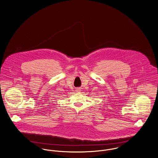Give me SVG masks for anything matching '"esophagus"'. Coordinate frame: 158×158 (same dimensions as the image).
Instances as JSON below:
<instances>
[{
  "label": "esophagus",
  "instance_id": "esophagus-1",
  "mask_svg": "<svg viewBox=\"0 0 158 158\" xmlns=\"http://www.w3.org/2000/svg\"><path fill=\"white\" fill-rule=\"evenodd\" d=\"M77 92H78V91H80V89H77Z\"/></svg>",
  "mask_w": 158,
  "mask_h": 158
}]
</instances>
